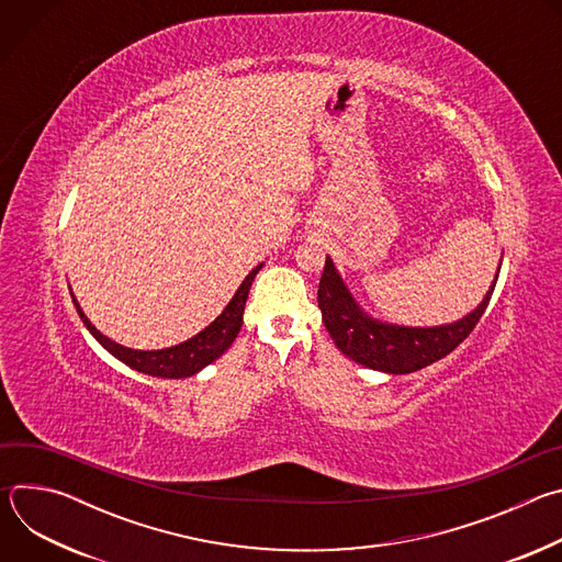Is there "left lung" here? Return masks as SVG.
<instances>
[{
    "label": "left lung",
    "instance_id": "8db88e82",
    "mask_svg": "<svg viewBox=\"0 0 562 562\" xmlns=\"http://www.w3.org/2000/svg\"><path fill=\"white\" fill-rule=\"evenodd\" d=\"M503 265V258H501ZM498 273L483 297L471 313L440 327H403L382 323L369 315L347 289L334 260L327 256L323 278L317 286V306L323 311V323L336 342V347L353 362L382 373H412L418 371L447 353H451L483 317Z\"/></svg>",
    "mask_w": 562,
    "mask_h": 562
}]
</instances>
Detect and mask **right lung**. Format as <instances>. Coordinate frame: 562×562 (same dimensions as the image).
I'll use <instances>...</instances> for the list:
<instances>
[{
  "mask_svg": "<svg viewBox=\"0 0 562 562\" xmlns=\"http://www.w3.org/2000/svg\"><path fill=\"white\" fill-rule=\"evenodd\" d=\"M262 269V265H258L245 280L243 284L237 286L235 295L231 297V302L224 306V311L213 319L209 327H204L198 336L169 347V349H157V351H139V349H128L124 345L113 342L111 338H106L102 331L95 329V325H91V319L85 315L82 306L75 300L72 291V304L82 317L85 327L93 334V338L111 353L115 356L120 362H124L126 367L153 375V378H189L195 375L198 371H202L206 364H211L213 360H217L237 338L239 327H243V315H245V304L249 297V289L254 284V278L258 276V271Z\"/></svg>",
  "mask_w": 562,
  "mask_h": 562,
  "instance_id": "obj_1",
  "label": "right lung"
}]
</instances>
